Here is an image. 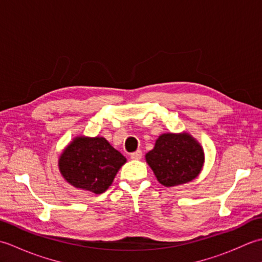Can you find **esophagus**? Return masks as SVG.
<instances>
[{
  "label": "esophagus",
  "instance_id": "34e87169",
  "mask_svg": "<svg viewBox=\"0 0 262 262\" xmlns=\"http://www.w3.org/2000/svg\"><path fill=\"white\" fill-rule=\"evenodd\" d=\"M142 155H143V153L141 149H137L136 152L130 154V159L132 160H140V159H142Z\"/></svg>",
  "mask_w": 262,
  "mask_h": 262
}]
</instances>
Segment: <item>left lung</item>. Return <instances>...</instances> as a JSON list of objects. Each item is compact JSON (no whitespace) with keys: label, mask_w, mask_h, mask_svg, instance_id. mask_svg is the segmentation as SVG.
<instances>
[{"label":"left lung","mask_w":262,"mask_h":262,"mask_svg":"<svg viewBox=\"0 0 262 262\" xmlns=\"http://www.w3.org/2000/svg\"><path fill=\"white\" fill-rule=\"evenodd\" d=\"M145 159L161 185L174 187L198 177L205 155L202 145L190 134L168 133L159 136Z\"/></svg>","instance_id":"left-lung-1"}]
</instances>
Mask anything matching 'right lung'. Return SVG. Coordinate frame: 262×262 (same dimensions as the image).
<instances>
[{"instance_id": "1", "label": "right lung", "mask_w": 262, "mask_h": 262, "mask_svg": "<svg viewBox=\"0 0 262 262\" xmlns=\"http://www.w3.org/2000/svg\"><path fill=\"white\" fill-rule=\"evenodd\" d=\"M126 158L103 137H75L60 154L58 168L70 185L93 193L111 186Z\"/></svg>"}]
</instances>
